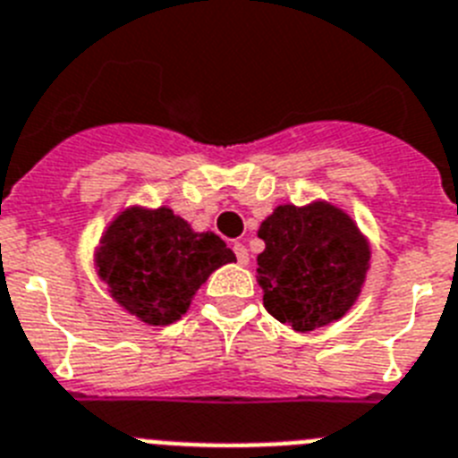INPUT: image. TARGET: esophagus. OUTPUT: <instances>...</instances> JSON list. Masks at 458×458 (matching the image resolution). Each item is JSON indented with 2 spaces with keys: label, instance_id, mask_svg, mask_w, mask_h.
<instances>
[{
  "label": "esophagus",
  "instance_id": "34e87169",
  "mask_svg": "<svg viewBox=\"0 0 458 458\" xmlns=\"http://www.w3.org/2000/svg\"><path fill=\"white\" fill-rule=\"evenodd\" d=\"M233 251L234 256H237V262H240V265H249V251H246V246L242 244V242H234Z\"/></svg>",
  "mask_w": 458,
  "mask_h": 458
}]
</instances>
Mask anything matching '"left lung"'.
I'll return each mask as SVG.
<instances>
[{"instance_id":"1","label":"left lung","mask_w":458,"mask_h":458,"mask_svg":"<svg viewBox=\"0 0 458 458\" xmlns=\"http://www.w3.org/2000/svg\"><path fill=\"white\" fill-rule=\"evenodd\" d=\"M258 256L262 304L278 323L313 332L339 320L360 297L367 278V237L329 202L278 205L260 224Z\"/></svg>"}]
</instances>
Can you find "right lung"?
Returning a JSON list of instances; mask_svg holds the SVG:
<instances>
[{
  "label": "right lung",
  "mask_w": 458,
  "mask_h": 458,
  "mask_svg": "<svg viewBox=\"0 0 458 458\" xmlns=\"http://www.w3.org/2000/svg\"><path fill=\"white\" fill-rule=\"evenodd\" d=\"M234 253L214 233H196L168 207H129L103 233L98 276L131 316L170 325L191 306L207 276Z\"/></svg>",
  "instance_id": "1"
}]
</instances>
